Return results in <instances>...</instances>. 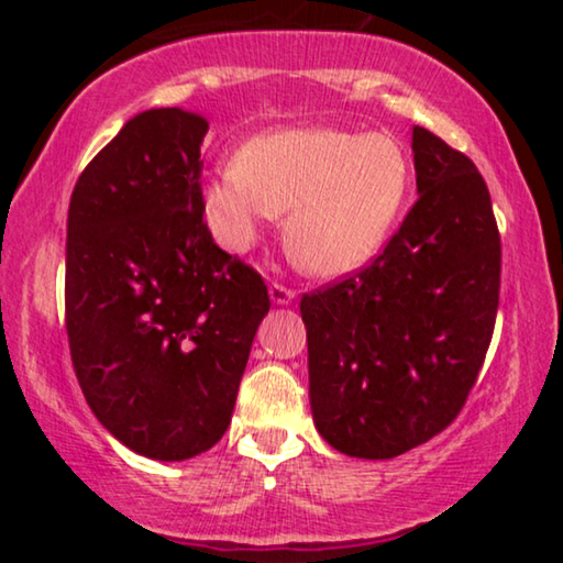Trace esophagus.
I'll return each instance as SVG.
<instances>
[{"label":"esophagus","mask_w":563,"mask_h":563,"mask_svg":"<svg viewBox=\"0 0 563 563\" xmlns=\"http://www.w3.org/2000/svg\"><path fill=\"white\" fill-rule=\"evenodd\" d=\"M268 297H272V302L274 305H289L291 299H295V289H289V287H284V284H272V287H268Z\"/></svg>","instance_id":"34e87169"}]
</instances>
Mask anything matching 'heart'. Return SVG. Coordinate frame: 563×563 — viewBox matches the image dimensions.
<instances>
[{
  "label": "heart",
  "instance_id": "heart-1",
  "mask_svg": "<svg viewBox=\"0 0 563 563\" xmlns=\"http://www.w3.org/2000/svg\"><path fill=\"white\" fill-rule=\"evenodd\" d=\"M412 166L387 133L287 128L251 137L205 181L214 241L245 251L287 210L284 241L305 272L345 276L366 266L405 210Z\"/></svg>",
  "mask_w": 563,
  "mask_h": 563
}]
</instances>
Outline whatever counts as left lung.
I'll return each mask as SVG.
<instances>
[{
  "label": "left lung",
  "instance_id": "left-lung-1",
  "mask_svg": "<svg viewBox=\"0 0 563 563\" xmlns=\"http://www.w3.org/2000/svg\"><path fill=\"white\" fill-rule=\"evenodd\" d=\"M418 202L361 272L305 295L310 405L356 459H395L456 420L499 305V230L472 158L412 128Z\"/></svg>",
  "mask_w": 563,
  "mask_h": 563
}]
</instances>
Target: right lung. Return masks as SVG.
<instances>
[{
  "instance_id": "add662e5",
  "label": "right lung",
  "mask_w": 563,
  "mask_h": 563,
  "mask_svg": "<svg viewBox=\"0 0 563 563\" xmlns=\"http://www.w3.org/2000/svg\"><path fill=\"white\" fill-rule=\"evenodd\" d=\"M202 114L128 120L68 205L66 333L97 420L156 461L199 456L233 418L258 322L261 274L202 220Z\"/></svg>"
}]
</instances>
